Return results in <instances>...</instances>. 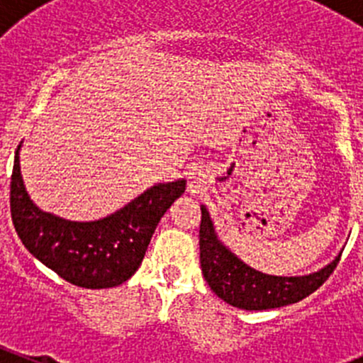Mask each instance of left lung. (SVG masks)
Returning <instances> with one entry per match:
<instances>
[{"mask_svg":"<svg viewBox=\"0 0 363 363\" xmlns=\"http://www.w3.org/2000/svg\"><path fill=\"white\" fill-rule=\"evenodd\" d=\"M200 223V263L211 290L226 303L246 311H265L290 306L316 291L328 279L340 259V252L328 265L307 276H270L246 265L219 240L214 223L202 205Z\"/></svg>","mask_w":363,"mask_h":363,"instance_id":"8db88e82","label":"left lung"}]
</instances>
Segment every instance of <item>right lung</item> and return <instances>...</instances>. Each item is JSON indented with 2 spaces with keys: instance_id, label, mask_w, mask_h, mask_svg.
<instances>
[{
  "instance_id": "obj_1",
  "label": "right lung",
  "mask_w": 363,
  "mask_h": 363,
  "mask_svg": "<svg viewBox=\"0 0 363 363\" xmlns=\"http://www.w3.org/2000/svg\"><path fill=\"white\" fill-rule=\"evenodd\" d=\"M19 151L21 145L10 182L17 235L43 265L89 290L119 286L137 272L160 219L186 189V179L160 182L107 218L69 221L33 203L21 175Z\"/></svg>"
}]
</instances>
